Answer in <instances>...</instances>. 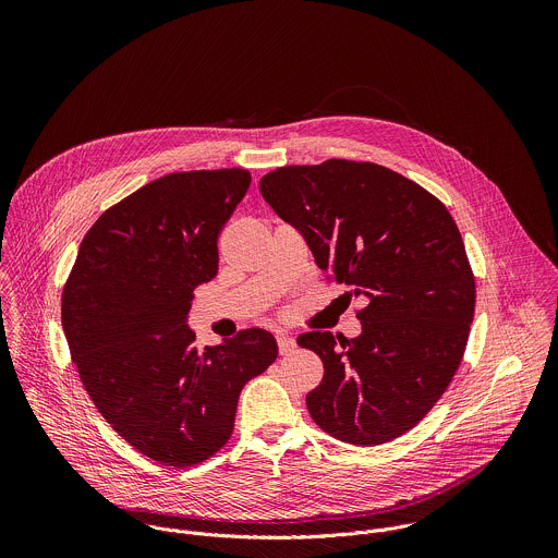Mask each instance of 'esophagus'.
Instances as JSON below:
<instances>
[{
    "instance_id": "34e87169",
    "label": "esophagus",
    "mask_w": 558,
    "mask_h": 558,
    "mask_svg": "<svg viewBox=\"0 0 558 558\" xmlns=\"http://www.w3.org/2000/svg\"><path fill=\"white\" fill-rule=\"evenodd\" d=\"M295 347H298V344H295L293 338H289V336H278V351H280V355L293 353Z\"/></svg>"
}]
</instances>
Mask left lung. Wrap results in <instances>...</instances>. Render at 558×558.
<instances>
[{"label": "left lung", "mask_w": 558, "mask_h": 558, "mask_svg": "<svg viewBox=\"0 0 558 558\" xmlns=\"http://www.w3.org/2000/svg\"><path fill=\"white\" fill-rule=\"evenodd\" d=\"M260 192L302 233L315 265L366 302L357 338H298L325 364L306 395L313 422L353 446L404 435L448 388L474 315V276L452 216L407 177L344 158L278 168Z\"/></svg>", "instance_id": "1"}]
</instances>
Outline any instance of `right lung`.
<instances>
[{"mask_svg": "<svg viewBox=\"0 0 558 558\" xmlns=\"http://www.w3.org/2000/svg\"><path fill=\"white\" fill-rule=\"evenodd\" d=\"M250 183L231 168L143 185L88 229L63 287L61 325L90 400L163 465L216 454L243 386L278 357L265 329L198 349L187 327L194 289L218 274V233Z\"/></svg>", "mask_w": 558, "mask_h": 558, "instance_id": "1", "label": "right lung"}]
</instances>
